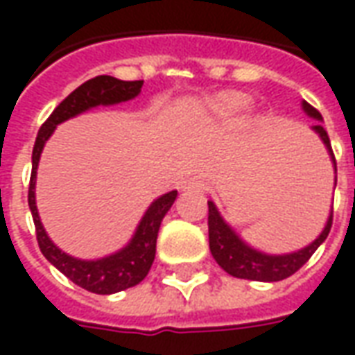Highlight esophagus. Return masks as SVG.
I'll return each instance as SVG.
<instances>
[{
  "mask_svg": "<svg viewBox=\"0 0 355 355\" xmlns=\"http://www.w3.org/2000/svg\"><path fill=\"white\" fill-rule=\"evenodd\" d=\"M182 188H184V190H193V192H205V190H207V184H205L203 178L193 177L190 178V180H184Z\"/></svg>",
  "mask_w": 355,
  "mask_h": 355,
  "instance_id": "34e87169",
  "label": "esophagus"
}]
</instances>
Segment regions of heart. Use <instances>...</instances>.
I'll return each instance as SVG.
<instances>
[{
    "label": "heart",
    "mask_w": 355,
    "mask_h": 355,
    "mask_svg": "<svg viewBox=\"0 0 355 355\" xmlns=\"http://www.w3.org/2000/svg\"><path fill=\"white\" fill-rule=\"evenodd\" d=\"M239 106V102L236 101H226L223 102V110H228V112H232V110H236Z\"/></svg>",
    "instance_id": "b5f03b06"
}]
</instances>
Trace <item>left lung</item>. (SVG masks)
<instances>
[{
    "instance_id": "8db88e82",
    "label": "left lung",
    "mask_w": 355,
    "mask_h": 355,
    "mask_svg": "<svg viewBox=\"0 0 355 355\" xmlns=\"http://www.w3.org/2000/svg\"><path fill=\"white\" fill-rule=\"evenodd\" d=\"M302 110L308 117H312L315 121H323V117L315 108H312L306 101H302ZM312 131L318 135L323 142V146L327 150L333 169L336 173V162L333 150H331V142H329L327 131L321 127V123L312 125ZM336 186V177H335ZM209 205V249L211 254L216 261V264L223 268L224 272H228L234 277L239 279H251V282H282L285 277H289L297 272L298 268H302L308 262V259L315 253V249L327 239L331 224H333V207L329 211L327 223L323 226V230L318 238L310 241L308 245L297 251L282 254L264 253L257 247L249 245L245 239L239 236L238 232L232 228L230 224L226 223V218L220 215V211L215 205V201H207Z\"/></svg>"
}]
</instances>
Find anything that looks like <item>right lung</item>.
Segmentation results:
<instances>
[{
	"mask_svg": "<svg viewBox=\"0 0 355 355\" xmlns=\"http://www.w3.org/2000/svg\"><path fill=\"white\" fill-rule=\"evenodd\" d=\"M140 89H142V81H121L112 76H98V78L85 81L73 93L68 94L55 108L49 119L42 125L35 139L34 152H32V177H30V190H28V205L34 218L40 249L43 257L57 270H60L70 282L96 295L119 293V291L139 285L146 277L154 264L155 241H157V232L162 226L163 216L173 207L178 192L171 190L155 198L144 211L140 223L132 232L131 239L121 249H117L116 253L106 254L101 259H78L55 245L49 234L43 228L37 205H35L37 165H40L45 142L51 139V135L55 132L58 125L98 106H114V104L132 101L140 94Z\"/></svg>",
	"mask_w": 355,
	"mask_h": 355,
	"instance_id": "1",
	"label": "right lung"
}]
</instances>
